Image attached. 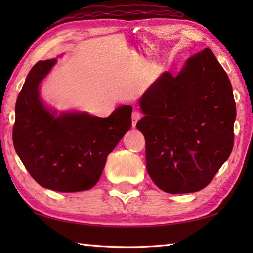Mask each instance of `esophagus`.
I'll return each mask as SVG.
<instances>
[{
    "label": "esophagus",
    "mask_w": 253,
    "mask_h": 253,
    "mask_svg": "<svg viewBox=\"0 0 253 253\" xmlns=\"http://www.w3.org/2000/svg\"><path fill=\"white\" fill-rule=\"evenodd\" d=\"M139 118H140V113L135 110L132 112V118H131V120H132V127L136 126V124H137Z\"/></svg>",
    "instance_id": "34e87169"
}]
</instances>
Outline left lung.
Instances as JSON below:
<instances>
[{"label": "left lung", "instance_id": "1", "mask_svg": "<svg viewBox=\"0 0 253 253\" xmlns=\"http://www.w3.org/2000/svg\"><path fill=\"white\" fill-rule=\"evenodd\" d=\"M136 127L146 139L147 170L161 190L203 189L232 153L236 103L227 74L210 49L164 72L139 100Z\"/></svg>", "mask_w": 253, "mask_h": 253}]
</instances>
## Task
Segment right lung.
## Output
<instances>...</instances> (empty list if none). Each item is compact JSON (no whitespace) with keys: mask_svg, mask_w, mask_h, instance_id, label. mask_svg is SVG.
Segmentation results:
<instances>
[{"mask_svg":"<svg viewBox=\"0 0 253 253\" xmlns=\"http://www.w3.org/2000/svg\"><path fill=\"white\" fill-rule=\"evenodd\" d=\"M57 58L31 68L15 106L13 142L38 184L60 192L89 190L99 181L106 158L131 127L130 105L109 117L87 112L57 113L44 104L40 84Z\"/></svg>","mask_w":253,"mask_h":253,"instance_id":"right-lung-1","label":"right lung"}]
</instances>
